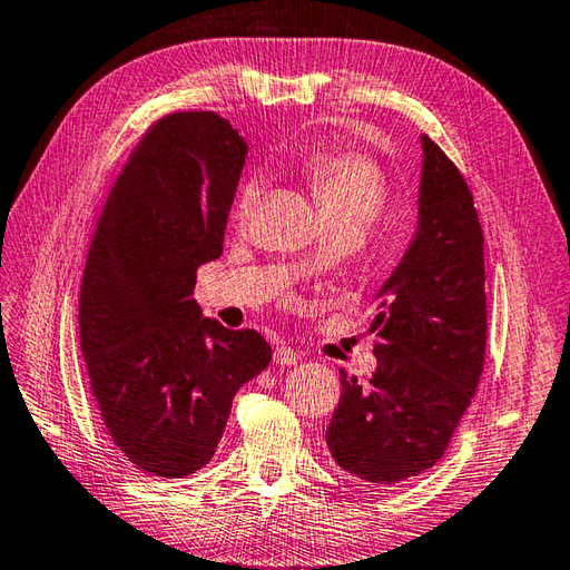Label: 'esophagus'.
<instances>
[{"label":"esophagus","mask_w":570,"mask_h":570,"mask_svg":"<svg viewBox=\"0 0 570 570\" xmlns=\"http://www.w3.org/2000/svg\"><path fill=\"white\" fill-rule=\"evenodd\" d=\"M298 360H301V355L296 353L294 347H288V345H278V347L274 350V362H276V365L292 367V365H296Z\"/></svg>","instance_id":"obj_1"}]
</instances>
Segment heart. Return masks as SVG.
I'll use <instances>...</instances> for the list:
<instances>
[{
  "label": "heart",
  "instance_id": "heart-1",
  "mask_svg": "<svg viewBox=\"0 0 570 570\" xmlns=\"http://www.w3.org/2000/svg\"><path fill=\"white\" fill-rule=\"evenodd\" d=\"M304 176L328 220L372 223L386 203V176L377 161L353 149L313 151L304 161ZM262 196L259 180H247L235 203V220L247 223Z\"/></svg>",
  "mask_w": 570,
  "mask_h": 570
}]
</instances>
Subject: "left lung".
<instances>
[{
  "label": "left lung",
  "instance_id": "1",
  "mask_svg": "<svg viewBox=\"0 0 570 570\" xmlns=\"http://www.w3.org/2000/svg\"><path fill=\"white\" fill-rule=\"evenodd\" d=\"M419 227L377 292L374 370L343 394L325 433L335 463L392 488L433 468L475 396L488 341L485 257L472 193L426 135Z\"/></svg>",
  "mask_w": 570,
  "mask_h": 570
}]
</instances>
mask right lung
<instances>
[{"mask_svg":"<svg viewBox=\"0 0 570 570\" xmlns=\"http://www.w3.org/2000/svg\"><path fill=\"white\" fill-rule=\"evenodd\" d=\"M247 144L215 112L159 119L117 176L80 286V347L115 445L149 475L208 465L233 396L269 365L257 331L203 318Z\"/></svg>","mask_w":570,"mask_h":570,"instance_id":"right-lung-1","label":"right lung"}]
</instances>
